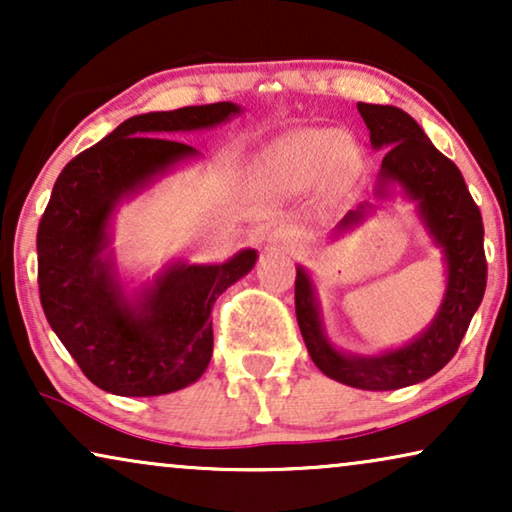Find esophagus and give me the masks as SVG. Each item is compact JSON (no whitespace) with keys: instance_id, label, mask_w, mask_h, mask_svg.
<instances>
[{"instance_id":"1","label":"esophagus","mask_w":512,"mask_h":512,"mask_svg":"<svg viewBox=\"0 0 512 512\" xmlns=\"http://www.w3.org/2000/svg\"><path fill=\"white\" fill-rule=\"evenodd\" d=\"M268 244L277 249H291L298 244V233L291 226H277L268 233Z\"/></svg>"}]
</instances>
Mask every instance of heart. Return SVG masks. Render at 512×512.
<instances>
[{
    "label": "heart",
    "mask_w": 512,
    "mask_h": 512,
    "mask_svg": "<svg viewBox=\"0 0 512 512\" xmlns=\"http://www.w3.org/2000/svg\"><path fill=\"white\" fill-rule=\"evenodd\" d=\"M354 151L349 144H338L333 132L307 130L286 139L270 153L268 172L286 184H307L317 179L328 165V179L342 186L354 172Z\"/></svg>",
    "instance_id": "obj_1"
}]
</instances>
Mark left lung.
<instances>
[{
  "label": "left lung",
  "instance_id": "1",
  "mask_svg": "<svg viewBox=\"0 0 512 512\" xmlns=\"http://www.w3.org/2000/svg\"><path fill=\"white\" fill-rule=\"evenodd\" d=\"M356 109L370 130V144L384 149L377 198H387L389 186H401L403 193L417 202L419 219L433 242L443 249L447 265L445 298L436 319L422 335L377 356L345 354L328 342L314 284L303 268L296 270V317L307 352L321 373L347 387L391 391L429 380L457 354L461 338L485 296V228L459 167L431 144L415 118L389 104L359 102ZM370 209V205L352 209L338 223L335 235L359 226Z\"/></svg>",
  "mask_w": 512,
  "mask_h": 512
}]
</instances>
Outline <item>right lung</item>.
I'll list each match as a JSON object with an SVG mask.
<instances>
[{"label":"right lung","mask_w":512,"mask_h":512,"mask_svg":"<svg viewBox=\"0 0 512 512\" xmlns=\"http://www.w3.org/2000/svg\"><path fill=\"white\" fill-rule=\"evenodd\" d=\"M235 114L237 104L216 102L132 116L55 181L37 233L41 307L83 375L109 394L163 396L198 380L212 359L216 298L254 268V249L219 265L174 263L130 300L107 254L118 202L198 156L170 135Z\"/></svg>","instance_id":"obj_1"}]
</instances>
